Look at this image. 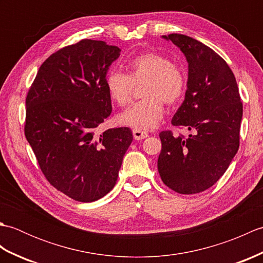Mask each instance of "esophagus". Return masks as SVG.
I'll return each instance as SVG.
<instances>
[{
    "label": "esophagus",
    "mask_w": 263,
    "mask_h": 263,
    "mask_svg": "<svg viewBox=\"0 0 263 263\" xmlns=\"http://www.w3.org/2000/svg\"><path fill=\"white\" fill-rule=\"evenodd\" d=\"M132 133H133V138H135L136 140H142V139H146L148 137L147 132L141 131V130H137V128H135V130L132 131Z\"/></svg>",
    "instance_id": "obj_1"
}]
</instances>
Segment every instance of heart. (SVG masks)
Segmentation results:
<instances>
[{
	"label": "heart",
	"instance_id": "b5f03b06",
	"mask_svg": "<svg viewBox=\"0 0 263 263\" xmlns=\"http://www.w3.org/2000/svg\"><path fill=\"white\" fill-rule=\"evenodd\" d=\"M127 74L110 70L106 74V89L111 102L119 106L130 103L135 86H142L144 99L132 105L119 116L122 125L137 130H150L158 124L164 114V102L174 105L186 90L185 71L165 55L144 52L128 61Z\"/></svg>",
	"mask_w": 263,
	"mask_h": 263
}]
</instances>
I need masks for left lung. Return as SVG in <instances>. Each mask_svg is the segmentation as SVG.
Returning <instances> with one entry per match:
<instances>
[{
    "mask_svg": "<svg viewBox=\"0 0 263 263\" xmlns=\"http://www.w3.org/2000/svg\"><path fill=\"white\" fill-rule=\"evenodd\" d=\"M164 38L180 47L189 63L185 98L172 125L195 135L161 131L158 172L173 191L200 193L224 175L237 153L243 104L235 76L214 49L180 33Z\"/></svg>",
    "mask_w": 263,
    "mask_h": 263,
    "instance_id": "8db88e82",
    "label": "left lung"
}]
</instances>
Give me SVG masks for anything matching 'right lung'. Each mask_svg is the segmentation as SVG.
I'll return each instance as SVG.
<instances>
[{"label": "right lung", "instance_id": "add662e5", "mask_svg": "<svg viewBox=\"0 0 263 263\" xmlns=\"http://www.w3.org/2000/svg\"><path fill=\"white\" fill-rule=\"evenodd\" d=\"M121 49L82 39L53 53L39 68L26 98L25 136L51 185L80 202L114 187L133 140L128 127H97L111 113L106 89Z\"/></svg>", "mask_w": 263, "mask_h": 263}]
</instances>
